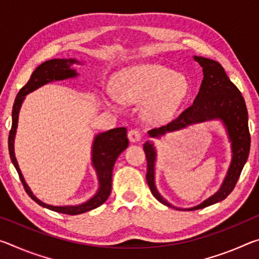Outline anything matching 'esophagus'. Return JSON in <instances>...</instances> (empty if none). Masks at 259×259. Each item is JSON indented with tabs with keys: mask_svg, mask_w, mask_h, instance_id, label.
Listing matches in <instances>:
<instances>
[{
	"mask_svg": "<svg viewBox=\"0 0 259 259\" xmlns=\"http://www.w3.org/2000/svg\"><path fill=\"white\" fill-rule=\"evenodd\" d=\"M128 138L131 143H137L139 142L140 139H142V135H140L139 130L137 129H134V130H130L129 134H128Z\"/></svg>",
	"mask_w": 259,
	"mask_h": 259,
	"instance_id": "34e87169",
	"label": "esophagus"
}]
</instances>
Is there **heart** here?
I'll use <instances>...</instances> for the list:
<instances>
[{"label":"heart","mask_w":259,"mask_h":259,"mask_svg":"<svg viewBox=\"0 0 259 259\" xmlns=\"http://www.w3.org/2000/svg\"><path fill=\"white\" fill-rule=\"evenodd\" d=\"M117 93L108 89L105 103L112 109L124 104H142V116L147 123L161 125L169 122L185 103L191 83L182 73L157 64L126 68L116 76Z\"/></svg>","instance_id":"b5f03b06"}]
</instances>
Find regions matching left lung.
Wrapping results in <instances>:
<instances>
[{"instance_id":"left-lung-1","label":"left lung","mask_w":259,"mask_h":259,"mask_svg":"<svg viewBox=\"0 0 259 259\" xmlns=\"http://www.w3.org/2000/svg\"><path fill=\"white\" fill-rule=\"evenodd\" d=\"M193 58L196 63L200 64L203 72V80L193 105L186 108L177 119H175L170 123L148 131V136L151 138L159 139L162 136L185 129L192 124L214 120L221 121L231 143L232 159L224 181L214 194L209 196L208 199H205L195 207L178 208L168 202L157 191L155 185L156 148L154 143L151 140L144 143L143 146L147 159L146 181L152 194L162 204L177 210L202 209L226 199L227 195L233 191L235 184L238 182L240 174L247 162L249 150H250L248 112L242 95L238 88L231 82L224 68L218 61L199 56H194Z\"/></svg>"}]
</instances>
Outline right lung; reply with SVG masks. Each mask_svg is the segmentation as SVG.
I'll return each instance as SVG.
<instances>
[{
    "label": "right lung",
    "instance_id": "add662e5",
    "mask_svg": "<svg viewBox=\"0 0 259 259\" xmlns=\"http://www.w3.org/2000/svg\"><path fill=\"white\" fill-rule=\"evenodd\" d=\"M74 64L82 65L80 60L74 58H55L47 60L45 63H42L40 66L36 67V69L30 75L29 81L21 88L18 95H17L14 108H12V125L10 134H9V153H10L11 161L15 165L17 172L19 175V178L21 183H23L26 193L35 202L40 204L41 207L52 210V211L66 214H80L90 211V210L98 208L99 205H102L108 199L112 190L113 166L115 164V161L119 155L129 145L125 128L111 129L95 136L93 148H91V164H93V168L95 169L98 178V190L95 193L94 196H91L85 202L73 205H52L43 202V201L37 199L34 195V193L27 185V183H26L23 174H21V170L15 154V138L17 126H18L20 107L24 103L26 96L33 93V91L41 88L42 85L51 82L64 81L68 80V78L77 77L78 73L76 72V69L72 67Z\"/></svg>",
    "mask_w": 259,
    "mask_h": 259
}]
</instances>
